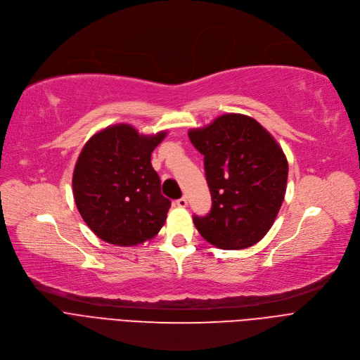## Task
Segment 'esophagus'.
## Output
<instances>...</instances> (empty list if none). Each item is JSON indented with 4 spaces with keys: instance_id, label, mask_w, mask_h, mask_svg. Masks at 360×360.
Masks as SVG:
<instances>
[{
    "instance_id": "obj_1",
    "label": "esophagus",
    "mask_w": 360,
    "mask_h": 360,
    "mask_svg": "<svg viewBox=\"0 0 360 360\" xmlns=\"http://www.w3.org/2000/svg\"><path fill=\"white\" fill-rule=\"evenodd\" d=\"M175 204H176L178 207H181V209H184V207H186V205H188V200H186L185 197H182V198L176 200V201H175Z\"/></svg>"
}]
</instances>
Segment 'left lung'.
<instances>
[{"label": "left lung", "instance_id": "1", "mask_svg": "<svg viewBox=\"0 0 360 360\" xmlns=\"http://www.w3.org/2000/svg\"><path fill=\"white\" fill-rule=\"evenodd\" d=\"M204 156L212 194L210 213L194 216L200 235L221 250H243L273 226L286 194L288 159L270 132L254 118L226 113L188 131Z\"/></svg>", "mask_w": 360, "mask_h": 360}]
</instances>
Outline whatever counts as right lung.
I'll return each mask as SVG.
<instances>
[{"instance_id": "right-lung-1", "label": "right lung", "mask_w": 360, "mask_h": 360, "mask_svg": "<svg viewBox=\"0 0 360 360\" xmlns=\"http://www.w3.org/2000/svg\"><path fill=\"white\" fill-rule=\"evenodd\" d=\"M165 137L166 131L143 136L117 124L84 144L74 167L72 194L83 220L102 240L134 247L162 229L170 200L160 193L150 158Z\"/></svg>"}]
</instances>
